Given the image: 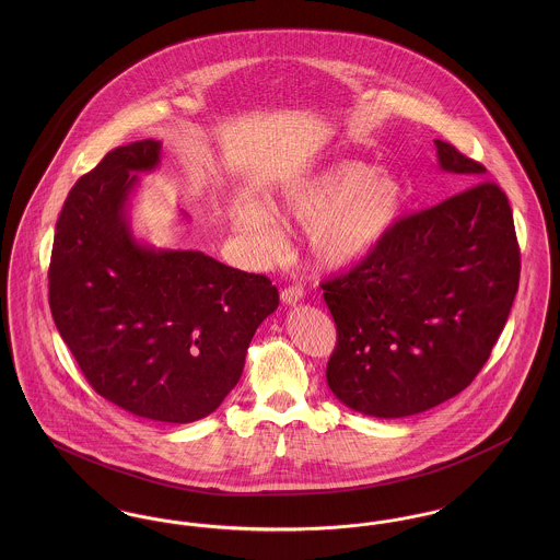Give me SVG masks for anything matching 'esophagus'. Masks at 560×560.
I'll return each instance as SVG.
<instances>
[{
	"label": "esophagus",
	"mask_w": 560,
	"mask_h": 560,
	"mask_svg": "<svg viewBox=\"0 0 560 560\" xmlns=\"http://www.w3.org/2000/svg\"><path fill=\"white\" fill-rule=\"evenodd\" d=\"M302 298H304V290H302L300 285L285 288V290L281 292V302H283L285 306H295L298 302H302Z\"/></svg>",
	"instance_id": "obj_1"
}]
</instances>
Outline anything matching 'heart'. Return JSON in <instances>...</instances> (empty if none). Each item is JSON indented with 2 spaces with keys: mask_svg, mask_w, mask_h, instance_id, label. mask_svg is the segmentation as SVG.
Instances as JSON below:
<instances>
[{
  "mask_svg": "<svg viewBox=\"0 0 560 560\" xmlns=\"http://www.w3.org/2000/svg\"><path fill=\"white\" fill-rule=\"evenodd\" d=\"M399 176L365 161L342 160L279 188L270 208L237 201L231 220L260 254L279 243V220L308 229V252L317 267L340 270L365 260L390 235L405 210Z\"/></svg>",
  "mask_w": 560,
  "mask_h": 560,
  "instance_id": "1",
  "label": "heart"
}]
</instances>
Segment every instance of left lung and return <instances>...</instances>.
I'll return each instance as SVG.
<instances>
[{"instance_id":"1","label":"left lung","mask_w":560,"mask_h":560,"mask_svg":"<svg viewBox=\"0 0 560 560\" xmlns=\"http://www.w3.org/2000/svg\"><path fill=\"white\" fill-rule=\"evenodd\" d=\"M462 190L407 215L348 275L323 283L338 327L327 384L372 418H407L459 395L480 372L518 290L521 254L502 188L434 140Z\"/></svg>"}]
</instances>
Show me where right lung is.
Here are the masks:
<instances>
[{"label":"right lung","mask_w":560,"mask_h":560,"mask_svg":"<svg viewBox=\"0 0 560 560\" xmlns=\"http://www.w3.org/2000/svg\"><path fill=\"white\" fill-rule=\"evenodd\" d=\"M160 163V140H140L110 151L71 188L56 222L50 308L101 397L138 418L188 424L237 386L279 292L265 275L133 235L140 174Z\"/></svg>","instance_id":"obj_1"}]
</instances>
